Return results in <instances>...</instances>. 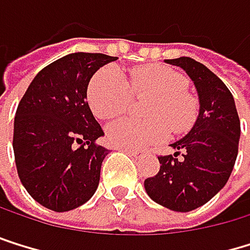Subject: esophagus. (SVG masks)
<instances>
[{
    "mask_svg": "<svg viewBox=\"0 0 250 250\" xmlns=\"http://www.w3.org/2000/svg\"><path fill=\"white\" fill-rule=\"evenodd\" d=\"M124 151H126L127 154H130V156H133V157H136V159H139V157H142V156H144V151H141V150H132V148H124Z\"/></svg>",
    "mask_w": 250,
    "mask_h": 250,
    "instance_id": "1",
    "label": "esophagus"
}]
</instances>
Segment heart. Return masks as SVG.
Returning a JSON list of instances; mask_svg holds the SVG:
<instances>
[{
    "label": "heart",
    "mask_w": 250,
    "mask_h": 250,
    "mask_svg": "<svg viewBox=\"0 0 250 250\" xmlns=\"http://www.w3.org/2000/svg\"><path fill=\"white\" fill-rule=\"evenodd\" d=\"M188 88L185 75L162 64H147L124 78L114 67H103L90 81L87 99L93 114L111 120L124 114L133 97H148L142 115L121 118L106 129V139L118 148H146L162 142L169 133L183 135L198 120L199 102Z\"/></svg>",
    "instance_id": "obj_1"
}]
</instances>
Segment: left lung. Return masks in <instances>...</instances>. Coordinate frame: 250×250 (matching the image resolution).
Segmentation results:
<instances>
[{
  "mask_svg": "<svg viewBox=\"0 0 250 250\" xmlns=\"http://www.w3.org/2000/svg\"><path fill=\"white\" fill-rule=\"evenodd\" d=\"M167 62L181 67L193 81L199 115L192 130L171 144L175 153L157 157L160 169L144 186L154 203L174 211H192L227 185L238 153L240 120L231 91L204 64L189 57Z\"/></svg>",
  "mask_w": 250,
  "mask_h": 250,
  "instance_id": "1",
  "label": "left lung"
}]
</instances>
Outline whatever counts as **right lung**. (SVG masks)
I'll use <instances>...</instances> for the list:
<instances>
[{
  "instance_id": "obj_1",
  "label": "right lung",
  "mask_w": 250,
  "mask_h": 250,
  "mask_svg": "<svg viewBox=\"0 0 250 250\" xmlns=\"http://www.w3.org/2000/svg\"><path fill=\"white\" fill-rule=\"evenodd\" d=\"M117 57L76 52L42 69L21 99L13 151L23 188L54 211L73 210L94 195L109 153L88 102L91 76Z\"/></svg>"
}]
</instances>
